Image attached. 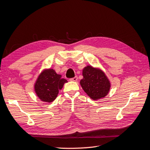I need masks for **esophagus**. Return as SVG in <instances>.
<instances>
[{
    "instance_id": "34e87169",
    "label": "esophagus",
    "mask_w": 150,
    "mask_h": 150,
    "mask_svg": "<svg viewBox=\"0 0 150 150\" xmlns=\"http://www.w3.org/2000/svg\"><path fill=\"white\" fill-rule=\"evenodd\" d=\"M70 80L72 81H76L77 80H78V76H75V77H74V78H71Z\"/></svg>"
}]
</instances>
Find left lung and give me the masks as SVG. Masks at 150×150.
I'll use <instances>...</instances> for the list:
<instances>
[{"label":"left lung","mask_w":150,"mask_h":150,"mask_svg":"<svg viewBox=\"0 0 150 150\" xmlns=\"http://www.w3.org/2000/svg\"><path fill=\"white\" fill-rule=\"evenodd\" d=\"M83 76L81 86L91 98L96 100L106 96L110 89V83L102 71L88 66L84 68Z\"/></svg>","instance_id":"left-lung-1"}]
</instances>
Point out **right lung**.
Masks as SVG:
<instances>
[{
  "instance_id": "add662e5",
  "label": "right lung",
  "mask_w": 150,
  "mask_h": 150,
  "mask_svg": "<svg viewBox=\"0 0 150 150\" xmlns=\"http://www.w3.org/2000/svg\"><path fill=\"white\" fill-rule=\"evenodd\" d=\"M67 81L62 78L52 69L44 70L38 77L34 85L35 91L40 100L51 103L57 96L59 90L62 89Z\"/></svg>"
}]
</instances>
